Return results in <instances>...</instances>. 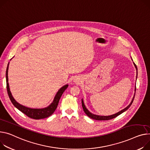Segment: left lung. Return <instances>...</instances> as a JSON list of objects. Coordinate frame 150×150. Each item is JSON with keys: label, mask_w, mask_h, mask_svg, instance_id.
<instances>
[{"label": "left lung", "mask_w": 150, "mask_h": 150, "mask_svg": "<svg viewBox=\"0 0 150 150\" xmlns=\"http://www.w3.org/2000/svg\"><path fill=\"white\" fill-rule=\"evenodd\" d=\"M134 63V62H133ZM134 65L135 66V68H136V70H137V76H136V79H137V67L136 65V64L134 63ZM135 92H136V86H135V89H134V96H133V97L132 100V101L131 103H130V105L129 106H127L125 108H124V109L121 110V111L118 112V113H115V114H113V115H109V116H100V115H94L93 113H91L88 109L87 108L85 107V104H84V102H83V99H82V108H83V109L85 112V113L86 114L87 116H88L89 118L93 119V120H99V121H104V120H111V119H113V118H115V117H117V116H118V115H120V114H121L122 113H123L124 112L126 111L130 107V106L132 105V103L134 100V96H135Z\"/></svg>", "instance_id": "obj_1"}]
</instances>
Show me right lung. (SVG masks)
<instances>
[{
	"label": "right lung",
	"instance_id": "right-lung-1",
	"mask_svg": "<svg viewBox=\"0 0 150 150\" xmlns=\"http://www.w3.org/2000/svg\"><path fill=\"white\" fill-rule=\"evenodd\" d=\"M8 67H9V63L8 64L6 71V89L8 94L9 97V99L12 102L13 105L18 109L19 110H20L21 112L25 114L26 116L28 117L34 119V120H40V119H43L47 118L50 117L51 115H52L54 112L55 111L56 109L57 108V105H58L59 101L64 93L65 90L68 88V85H65L64 86H62L56 93L54 100L51 104L47 108H42V109H32L29 108L25 107L23 105H21L17 103L14 97H13L12 94L10 91L9 83H8Z\"/></svg>",
	"mask_w": 150,
	"mask_h": 150
}]
</instances>
